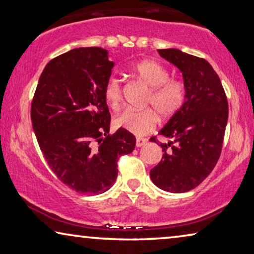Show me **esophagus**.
Instances as JSON below:
<instances>
[{"mask_svg":"<svg viewBox=\"0 0 254 254\" xmlns=\"http://www.w3.org/2000/svg\"><path fill=\"white\" fill-rule=\"evenodd\" d=\"M147 143V139L146 138H136V146L137 147H142L143 145H145V144Z\"/></svg>","mask_w":254,"mask_h":254,"instance_id":"esophagus-1","label":"esophagus"}]
</instances>
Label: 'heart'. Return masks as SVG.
Segmentation results:
<instances>
[{"label": "heart", "instance_id": "b5f03b06", "mask_svg": "<svg viewBox=\"0 0 254 254\" xmlns=\"http://www.w3.org/2000/svg\"><path fill=\"white\" fill-rule=\"evenodd\" d=\"M130 72L140 83L150 88L146 103L151 104L158 114L167 118L173 116L184 101V86L181 81L168 79L169 72L161 64L154 60H143L132 65ZM122 87L116 78H110L104 86V99L112 109L122 102ZM116 127L135 136H143L154 129L157 116L151 109L124 111L115 119Z\"/></svg>", "mask_w": 254, "mask_h": 254}]
</instances>
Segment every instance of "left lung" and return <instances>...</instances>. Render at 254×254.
Listing matches in <instances>:
<instances>
[{
    "mask_svg": "<svg viewBox=\"0 0 254 254\" xmlns=\"http://www.w3.org/2000/svg\"><path fill=\"white\" fill-rule=\"evenodd\" d=\"M160 57L182 72L185 100L159 135L162 159L150 177L166 192L184 193L209 176L220 157L228 120V103L219 77L211 64L177 49L158 50ZM151 142L158 144L155 137Z\"/></svg>",
    "mask_w": 254,
    "mask_h": 254,
    "instance_id": "8db88e82",
    "label": "left lung"
}]
</instances>
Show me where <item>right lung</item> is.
I'll return each mask as SVG.
<instances>
[{"label":"right lung","instance_id":"1","mask_svg":"<svg viewBox=\"0 0 254 254\" xmlns=\"http://www.w3.org/2000/svg\"><path fill=\"white\" fill-rule=\"evenodd\" d=\"M114 65L102 48L61 54L45 65L32 102L33 129L46 162L78 193L107 192L118 175L119 157L135 149L129 131L109 134L104 86Z\"/></svg>","mask_w":254,"mask_h":254}]
</instances>
